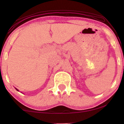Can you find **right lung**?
Here are the masks:
<instances>
[{"label":"right lung","instance_id":"add662e5","mask_svg":"<svg viewBox=\"0 0 124 124\" xmlns=\"http://www.w3.org/2000/svg\"><path fill=\"white\" fill-rule=\"evenodd\" d=\"M16 89V90H17V91H18V90H17V89Z\"/></svg>","mask_w":124,"mask_h":124}]
</instances>
